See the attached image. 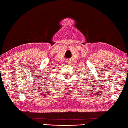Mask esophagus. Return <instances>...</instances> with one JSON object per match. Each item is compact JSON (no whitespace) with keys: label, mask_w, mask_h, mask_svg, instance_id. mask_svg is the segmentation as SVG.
Listing matches in <instances>:
<instances>
[{"label":"esophagus","mask_w":128,"mask_h":128,"mask_svg":"<svg viewBox=\"0 0 128 128\" xmlns=\"http://www.w3.org/2000/svg\"><path fill=\"white\" fill-rule=\"evenodd\" d=\"M68 62H69V60H68V61H67V62L68 63Z\"/></svg>","instance_id":"esophagus-1"}]
</instances>
